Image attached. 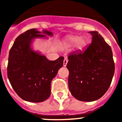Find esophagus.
Segmentation results:
<instances>
[{
	"instance_id": "1",
	"label": "esophagus",
	"mask_w": 122,
	"mask_h": 122,
	"mask_svg": "<svg viewBox=\"0 0 122 122\" xmlns=\"http://www.w3.org/2000/svg\"><path fill=\"white\" fill-rule=\"evenodd\" d=\"M68 62V60L67 59H64V60H63V66H66V65H67V63Z\"/></svg>"
}]
</instances>
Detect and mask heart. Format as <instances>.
<instances>
[{"mask_svg":"<svg viewBox=\"0 0 122 122\" xmlns=\"http://www.w3.org/2000/svg\"><path fill=\"white\" fill-rule=\"evenodd\" d=\"M64 48H68L75 45L76 48L78 49H82L86 45V40L84 38L79 37L77 35H69L66 36L63 40Z\"/></svg>","mask_w":122,"mask_h":122,"instance_id":"1","label":"heart"}]
</instances>
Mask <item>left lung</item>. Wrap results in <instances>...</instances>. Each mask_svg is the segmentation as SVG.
<instances>
[{
	"instance_id": "1",
	"label": "left lung",
	"mask_w": 122,
	"mask_h": 122,
	"mask_svg": "<svg viewBox=\"0 0 122 122\" xmlns=\"http://www.w3.org/2000/svg\"><path fill=\"white\" fill-rule=\"evenodd\" d=\"M92 43L84 52L68 56V87L82 101L100 99L108 90L115 71L111 48L98 32H89Z\"/></svg>"
}]
</instances>
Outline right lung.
Wrapping results in <instances>:
<instances>
[{
	"instance_id": "obj_1",
	"label": "right lung",
	"mask_w": 122,
	"mask_h": 122,
	"mask_svg": "<svg viewBox=\"0 0 122 122\" xmlns=\"http://www.w3.org/2000/svg\"><path fill=\"white\" fill-rule=\"evenodd\" d=\"M53 33L47 30H28L16 38L8 56V78L16 93L22 100L32 103L45 101L51 95V83L63 64V57L51 61L35 51L36 38L48 39Z\"/></svg>"
}]
</instances>
